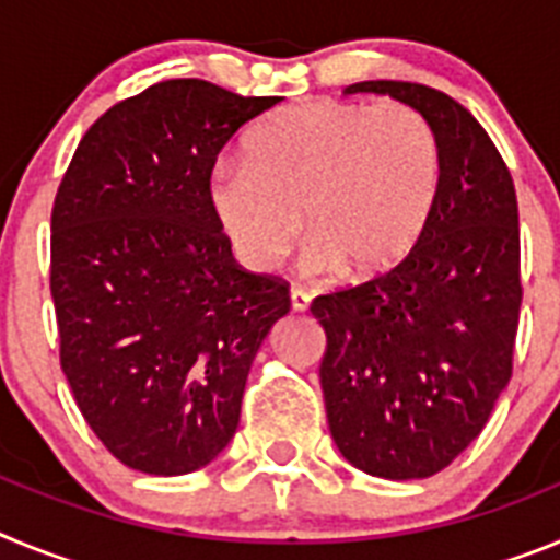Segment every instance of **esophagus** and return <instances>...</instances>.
I'll list each match as a JSON object with an SVG mask.
<instances>
[{
  "label": "esophagus",
  "instance_id": "esophagus-1",
  "mask_svg": "<svg viewBox=\"0 0 560 560\" xmlns=\"http://www.w3.org/2000/svg\"><path fill=\"white\" fill-rule=\"evenodd\" d=\"M308 305H311V296L305 294V291H300V289L291 291V311H296V314H305V311H308Z\"/></svg>",
  "mask_w": 560,
  "mask_h": 560
}]
</instances>
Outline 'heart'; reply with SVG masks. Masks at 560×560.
<instances>
[{"label":"heart","instance_id":"obj_1","mask_svg":"<svg viewBox=\"0 0 560 560\" xmlns=\"http://www.w3.org/2000/svg\"><path fill=\"white\" fill-rule=\"evenodd\" d=\"M440 182L438 133L415 106L314 101L257 128L246 160L215 165L210 210L246 269L283 264L305 212L311 269L370 283L420 244Z\"/></svg>","mask_w":560,"mask_h":560}]
</instances>
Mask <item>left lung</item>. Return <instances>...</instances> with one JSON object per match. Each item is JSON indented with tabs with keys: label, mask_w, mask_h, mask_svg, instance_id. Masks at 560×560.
Instances as JSON below:
<instances>
[{
	"label": "left lung",
	"mask_w": 560,
	"mask_h": 560,
	"mask_svg": "<svg viewBox=\"0 0 560 560\" xmlns=\"http://www.w3.org/2000/svg\"><path fill=\"white\" fill-rule=\"evenodd\" d=\"M418 108L440 142L443 182L412 255L387 277L316 296L325 412L348 463L423 479L471 446L513 373L522 308L511 171L468 108L409 81H361Z\"/></svg>",
	"instance_id": "obj_1"
}]
</instances>
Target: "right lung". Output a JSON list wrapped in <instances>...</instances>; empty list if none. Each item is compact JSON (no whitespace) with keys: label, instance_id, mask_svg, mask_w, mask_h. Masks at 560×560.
Masks as SVG:
<instances>
[{"label":"right lung","instance_id":"1","mask_svg":"<svg viewBox=\"0 0 560 560\" xmlns=\"http://www.w3.org/2000/svg\"><path fill=\"white\" fill-rule=\"evenodd\" d=\"M280 97L199 78L148 86L83 133L52 205L61 370L92 432L156 477L219 457L289 285L232 257L210 210L221 148Z\"/></svg>","mask_w":560,"mask_h":560}]
</instances>
